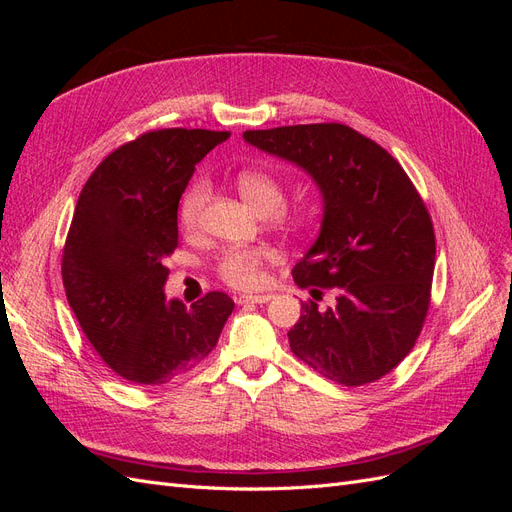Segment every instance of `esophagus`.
<instances>
[{
	"instance_id": "1",
	"label": "esophagus",
	"mask_w": 512,
	"mask_h": 512,
	"mask_svg": "<svg viewBox=\"0 0 512 512\" xmlns=\"http://www.w3.org/2000/svg\"><path fill=\"white\" fill-rule=\"evenodd\" d=\"M273 299V294L265 292V294H243V297H239V303L241 305H247V303H267Z\"/></svg>"
}]
</instances>
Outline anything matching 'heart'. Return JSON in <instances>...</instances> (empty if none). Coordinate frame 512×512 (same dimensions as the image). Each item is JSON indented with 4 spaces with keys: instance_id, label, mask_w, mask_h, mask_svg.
Wrapping results in <instances>:
<instances>
[{
    "instance_id": "heart-1",
    "label": "heart",
    "mask_w": 512,
    "mask_h": 512,
    "mask_svg": "<svg viewBox=\"0 0 512 512\" xmlns=\"http://www.w3.org/2000/svg\"><path fill=\"white\" fill-rule=\"evenodd\" d=\"M237 188L247 203L262 215L273 213L277 222L303 220V213H290L282 209L286 188L280 179L267 173V170H243L237 175ZM207 198L209 183L205 179H194L190 188L183 192L179 203V222L185 230H194L198 226ZM271 258V252L262 250V247H230L218 260V273L226 284L235 288H256L262 282V265Z\"/></svg>"
}]
</instances>
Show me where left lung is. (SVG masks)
Returning <instances> with one entry per match:
<instances>
[{
  "mask_svg": "<svg viewBox=\"0 0 512 512\" xmlns=\"http://www.w3.org/2000/svg\"><path fill=\"white\" fill-rule=\"evenodd\" d=\"M245 143L301 166L324 200L316 243L292 269L299 288L335 290L301 303L290 350L324 378L363 386L414 348L431 301L436 235L406 170L344 123L247 130Z\"/></svg>",
  "mask_w": 512,
  "mask_h": 512,
  "instance_id": "left-lung-1",
  "label": "left lung"
}]
</instances>
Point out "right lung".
Wrapping results in <instances>:
<instances>
[{"mask_svg":"<svg viewBox=\"0 0 512 512\" xmlns=\"http://www.w3.org/2000/svg\"><path fill=\"white\" fill-rule=\"evenodd\" d=\"M230 132L166 128L106 156L83 185L61 258L66 297L85 337L123 380L160 386L215 348L232 301L207 292L166 301V256L179 243V198L196 164Z\"/></svg>","mask_w":512,"mask_h":512,"instance_id":"add662e5","label":"right lung"}]
</instances>
